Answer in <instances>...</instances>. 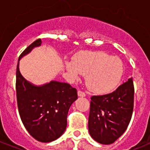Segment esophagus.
<instances>
[{
  "mask_svg": "<svg viewBox=\"0 0 150 150\" xmlns=\"http://www.w3.org/2000/svg\"><path fill=\"white\" fill-rule=\"evenodd\" d=\"M78 96H80V97H84V96H86V93H85L84 92L79 90L78 91Z\"/></svg>",
  "mask_w": 150,
  "mask_h": 150,
  "instance_id": "obj_1",
  "label": "esophagus"
}]
</instances>
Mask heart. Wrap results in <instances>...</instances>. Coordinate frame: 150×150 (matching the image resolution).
<instances>
[{"label": "heart", "mask_w": 150, "mask_h": 150, "mask_svg": "<svg viewBox=\"0 0 150 150\" xmlns=\"http://www.w3.org/2000/svg\"><path fill=\"white\" fill-rule=\"evenodd\" d=\"M64 67L73 80L86 74V83L96 93H108L118 86L124 74L120 58L103 51H87L78 54L74 61L66 60Z\"/></svg>", "instance_id": "heart-1"}]
</instances>
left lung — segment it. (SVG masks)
Listing matches in <instances>:
<instances>
[{
    "label": "left lung",
    "instance_id": "left-lung-1",
    "mask_svg": "<svg viewBox=\"0 0 150 150\" xmlns=\"http://www.w3.org/2000/svg\"><path fill=\"white\" fill-rule=\"evenodd\" d=\"M133 107L132 78L113 93L92 96L88 122L91 137L101 144L114 143L128 128Z\"/></svg>",
    "mask_w": 150,
    "mask_h": 150
}]
</instances>
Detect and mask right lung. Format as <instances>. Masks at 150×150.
I'll use <instances>...</instances> for the list:
<instances>
[{
    "instance_id": "add662e5",
    "label": "right lung",
    "mask_w": 150,
    "mask_h": 150,
    "mask_svg": "<svg viewBox=\"0 0 150 150\" xmlns=\"http://www.w3.org/2000/svg\"><path fill=\"white\" fill-rule=\"evenodd\" d=\"M41 43L40 39L36 40L20 55L16 69V94L20 117L28 132L37 141L50 142L64 132L68 110L78 95L76 89L68 83L50 81L35 86L20 73V59Z\"/></svg>"
}]
</instances>
